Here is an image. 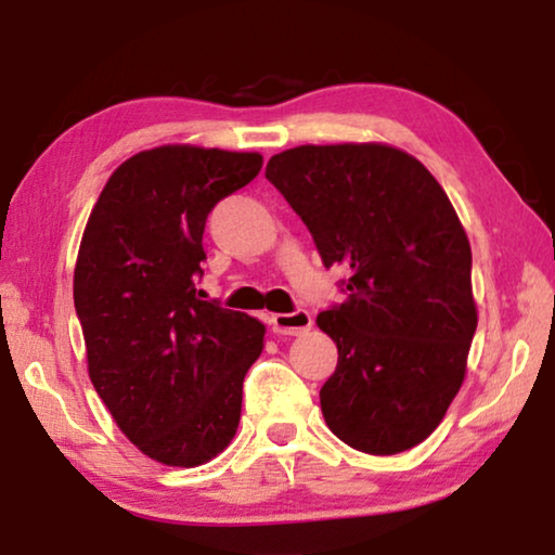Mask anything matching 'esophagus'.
<instances>
[{"label":"esophagus","instance_id":"esophagus-1","mask_svg":"<svg viewBox=\"0 0 555 555\" xmlns=\"http://www.w3.org/2000/svg\"><path fill=\"white\" fill-rule=\"evenodd\" d=\"M272 333L278 336H300V333L310 331L313 325V318H310L308 310H295V313H275L270 315Z\"/></svg>","mask_w":555,"mask_h":555}]
</instances>
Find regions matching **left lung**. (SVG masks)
<instances>
[{
	"instance_id": "8db88e82",
	"label": "left lung",
	"mask_w": 555,
	"mask_h": 555,
	"mask_svg": "<svg viewBox=\"0 0 555 555\" xmlns=\"http://www.w3.org/2000/svg\"><path fill=\"white\" fill-rule=\"evenodd\" d=\"M264 177L325 268L348 270L346 300L315 318L338 348L325 424L353 450H412L457 397L477 328L473 249L450 196L420 158L376 141L287 149Z\"/></svg>"
}]
</instances>
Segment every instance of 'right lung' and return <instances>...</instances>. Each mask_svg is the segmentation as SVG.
<instances>
[{
  "label": "right lung",
  "instance_id": "add662e5",
  "mask_svg": "<svg viewBox=\"0 0 555 555\" xmlns=\"http://www.w3.org/2000/svg\"><path fill=\"white\" fill-rule=\"evenodd\" d=\"M260 169L257 151H141L111 173L82 232L73 298L88 376L118 429L162 465L199 467L237 431L264 323L202 300L194 275L207 215Z\"/></svg>",
  "mask_w": 555,
  "mask_h": 555
}]
</instances>
